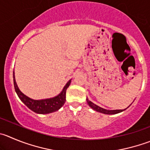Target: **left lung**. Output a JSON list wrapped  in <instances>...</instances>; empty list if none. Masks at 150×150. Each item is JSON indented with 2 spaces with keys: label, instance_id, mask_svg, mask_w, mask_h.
I'll list each match as a JSON object with an SVG mask.
<instances>
[{
  "label": "left lung",
  "instance_id": "1",
  "mask_svg": "<svg viewBox=\"0 0 150 150\" xmlns=\"http://www.w3.org/2000/svg\"><path fill=\"white\" fill-rule=\"evenodd\" d=\"M86 100H87V103H88V105H89V106L91 107L93 110H94L95 111H97V112H102V113L108 114V115H112V114L119 113V112L125 110L128 108L127 107L126 109H124V110H110L104 109V108H101V107L98 106V105H95V104L93 103L92 102H91V101H90L88 98L86 99Z\"/></svg>",
  "mask_w": 150,
  "mask_h": 150
}]
</instances>
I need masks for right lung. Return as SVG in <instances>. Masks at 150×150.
Here are the masks:
<instances>
[{"label": "right lung", "instance_id": "obj_1", "mask_svg": "<svg viewBox=\"0 0 150 150\" xmlns=\"http://www.w3.org/2000/svg\"><path fill=\"white\" fill-rule=\"evenodd\" d=\"M13 81H14V86H15V90L16 93L18 94V97L21 99V102L26 105L31 110L34 111L35 112L38 114H48L51 112L57 111L58 110L60 109L64 105L65 102V98H66V90L69 87L71 84V79H70L66 85L64 86L63 89L61 91L60 93L58 94L57 96L54 97L49 98V99H40V100H36V99H31L28 97L27 96L23 93L20 91L18 85L16 83L15 76V72L13 71Z\"/></svg>", "mask_w": 150, "mask_h": 150}]
</instances>
